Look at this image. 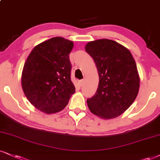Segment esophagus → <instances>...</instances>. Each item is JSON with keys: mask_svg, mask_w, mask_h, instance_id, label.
<instances>
[{"mask_svg": "<svg viewBox=\"0 0 160 160\" xmlns=\"http://www.w3.org/2000/svg\"><path fill=\"white\" fill-rule=\"evenodd\" d=\"M84 79L79 81V85H80L81 87H82V86L84 84Z\"/></svg>", "mask_w": 160, "mask_h": 160, "instance_id": "esophagus-1", "label": "esophagus"}]
</instances>
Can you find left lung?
<instances>
[{
  "instance_id": "8db88e82",
  "label": "left lung",
  "mask_w": 160,
  "mask_h": 160,
  "mask_svg": "<svg viewBox=\"0 0 160 160\" xmlns=\"http://www.w3.org/2000/svg\"><path fill=\"white\" fill-rule=\"evenodd\" d=\"M85 50L93 58L99 76L96 94L87 99L89 109L103 119L117 117L131 105L139 92L133 57L127 48L109 39L90 41Z\"/></svg>"
}]
</instances>
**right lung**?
<instances>
[{
	"label": "right lung",
	"instance_id": "1",
	"mask_svg": "<svg viewBox=\"0 0 160 160\" xmlns=\"http://www.w3.org/2000/svg\"><path fill=\"white\" fill-rule=\"evenodd\" d=\"M72 47V41L54 37L35 47L26 61L21 77L23 92L45 113L62 110L75 92L69 57Z\"/></svg>",
	"mask_w": 160,
	"mask_h": 160
}]
</instances>
